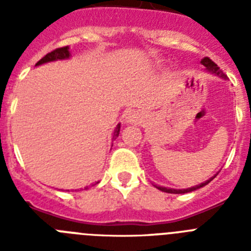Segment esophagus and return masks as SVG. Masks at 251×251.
Listing matches in <instances>:
<instances>
[{
  "mask_svg": "<svg viewBox=\"0 0 251 251\" xmlns=\"http://www.w3.org/2000/svg\"><path fill=\"white\" fill-rule=\"evenodd\" d=\"M141 114L138 112H130L129 114L126 117V123H129V124H138L141 122Z\"/></svg>",
  "mask_w": 251,
  "mask_h": 251,
  "instance_id": "34e87169",
  "label": "esophagus"
}]
</instances>
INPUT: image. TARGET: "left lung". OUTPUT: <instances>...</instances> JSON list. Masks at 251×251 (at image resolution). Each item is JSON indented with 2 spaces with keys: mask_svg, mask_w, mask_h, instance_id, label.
Segmentation results:
<instances>
[{
  "mask_svg": "<svg viewBox=\"0 0 251 251\" xmlns=\"http://www.w3.org/2000/svg\"><path fill=\"white\" fill-rule=\"evenodd\" d=\"M201 64H202L203 66H205V70L207 73H210V74L215 75V76H219L221 77V79H227V76H226L225 74L223 73V70H220V68L216 65V64L212 61L211 59H208V57H203V59H201ZM217 175V174H216ZM215 175V176H216ZM215 176H212L211 178H208L207 181H205V182L200 183V185L197 186H194V187H188V188H181V190H176V188H168V187H163V186H156L158 190H161V191L163 192H167V194H187V192H191V191H195V190H197V188H201L203 187V186H206L207 183H210L212 181V179L215 178Z\"/></svg>",
  "mask_w": 251,
  "mask_h": 251,
  "instance_id": "obj_1",
  "label": "left lung"
}]
</instances>
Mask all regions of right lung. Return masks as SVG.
Instances as JSON below:
<instances>
[{"mask_svg": "<svg viewBox=\"0 0 251 251\" xmlns=\"http://www.w3.org/2000/svg\"><path fill=\"white\" fill-rule=\"evenodd\" d=\"M70 56H72V55H70V51H69V46H65V48H59L56 49V50L49 52V54L45 55L41 60H39L35 66H40V65H43V64L51 63V61H57V60H66ZM119 132H121V123L117 124V127H115L114 132H113V139H115L119 136Z\"/></svg>", "mask_w": 251, "mask_h": 251, "instance_id": "right-lung-1", "label": "right lung"}]
</instances>
